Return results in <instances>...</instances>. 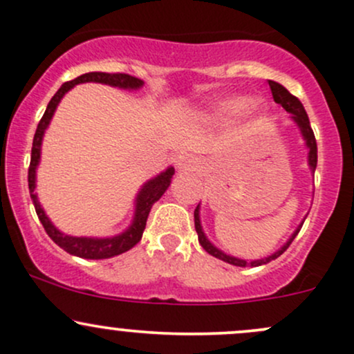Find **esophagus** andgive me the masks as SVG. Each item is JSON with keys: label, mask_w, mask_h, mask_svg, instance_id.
I'll return each instance as SVG.
<instances>
[{"label": "esophagus", "mask_w": 354, "mask_h": 354, "mask_svg": "<svg viewBox=\"0 0 354 354\" xmlns=\"http://www.w3.org/2000/svg\"><path fill=\"white\" fill-rule=\"evenodd\" d=\"M200 165L202 161L193 154H183L178 158V169L180 171H196L200 169Z\"/></svg>", "instance_id": "obj_1"}]
</instances>
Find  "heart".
Segmentation results:
<instances>
[{
	"label": "heart",
	"mask_w": 354,
	"mask_h": 354,
	"mask_svg": "<svg viewBox=\"0 0 354 354\" xmlns=\"http://www.w3.org/2000/svg\"><path fill=\"white\" fill-rule=\"evenodd\" d=\"M243 111L251 120H258L266 111V103L259 98L245 100L243 96H227L212 103L205 111V117L210 120H222V118L232 117V115Z\"/></svg>",
	"instance_id": "heart-1"
}]
</instances>
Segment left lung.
Instances as JSON below:
<instances>
[{
    "label": "left lung",
    "mask_w": 354,
    "mask_h": 354,
    "mask_svg": "<svg viewBox=\"0 0 354 354\" xmlns=\"http://www.w3.org/2000/svg\"><path fill=\"white\" fill-rule=\"evenodd\" d=\"M268 83H270V88H271V93H273L274 102H277L278 105L283 106V109L288 111L290 115H292L290 118L295 122L297 127H299V130H300V133H302V137L305 140V146H307V149H308V167H310V171L314 173L315 167H317V142H315V137H314V132H312L310 122H308L307 111H305L304 105L300 103V100L297 98V96H293L292 93H290L285 86H281V84L277 83V81H268ZM304 221H305V218H304ZM302 225H304V222L299 227H297L295 232L290 236V239L286 241V243L281 245V248L278 249L277 252H273V254L268 256V258L254 259V261H245V259L236 258V256L225 254L224 251H221L218 248H215V245L212 244L210 241H208L205 232H203L202 222H200V203L195 208V229H196V234H198V243L202 244V248L205 249L208 254L215 256V258L222 259V261L229 263V265H234V266H261V265H266V263L273 261V259H277L278 256L283 254V252L286 251V248L292 244V241L295 239L297 234L300 232Z\"/></svg>",
    "instance_id": "1"
}]
</instances>
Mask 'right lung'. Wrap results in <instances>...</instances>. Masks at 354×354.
<instances>
[{
  "label": "right lung",
  "instance_id": "obj_1",
  "mask_svg": "<svg viewBox=\"0 0 354 354\" xmlns=\"http://www.w3.org/2000/svg\"><path fill=\"white\" fill-rule=\"evenodd\" d=\"M80 83H102L122 89H139L144 86L142 80L122 73H86L81 74L76 80L68 81V83L62 84V86L59 88V91L52 96L49 105H47L46 113L40 118L39 125H37L32 146V159H30L28 167V189L33 205H35V212L37 215H39L40 222H42L44 229H46V232L49 234L50 239L54 241L59 248H62L66 252H69V254L80 256V258L84 259H106L129 251V249H132L133 245L139 243L140 237H142L144 229H146L149 212H151L152 205L165 195L167 187L171 185L174 167L169 166L166 171H162L158 176H154L152 180H149L147 183L142 185V188L139 189V193H137L136 196V210H133L132 222H130V225L122 234H117V236L113 237H76L61 232L57 227L52 224L50 218L47 217L42 205H40L39 198H37V166H39L40 162V147H42L44 133H46L47 127H49L55 109H57V105L61 103L62 96H64L71 88H74Z\"/></svg>",
  "mask_w": 354,
  "mask_h": 354
}]
</instances>
